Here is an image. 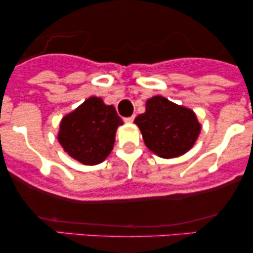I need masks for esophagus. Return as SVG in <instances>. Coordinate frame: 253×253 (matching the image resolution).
Segmentation results:
<instances>
[{
	"instance_id": "esophagus-1",
	"label": "esophagus",
	"mask_w": 253,
	"mask_h": 253,
	"mask_svg": "<svg viewBox=\"0 0 253 253\" xmlns=\"http://www.w3.org/2000/svg\"><path fill=\"white\" fill-rule=\"evenodd\" d=\"M133 121H134V115H132V117H129V118H125V123L132 124Z\"/></svg>"
}]
</instances>
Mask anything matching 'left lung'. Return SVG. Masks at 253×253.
I'll use <instances>...</instances> for the list:
<instances>
[{"label": "left lung", "instance_id": "8db88e82", "mask_svg": "<svg viewBox=\"0 0 253 253\" xmlns=\"http://www.w3.org/2000/svg\"><path fill=\"white\" fill-rule=\"evenodd\" d=\"M146 110L134 124L151 152L161 158H176L187 153L196 143L201 124L194 110L157 95L146 101Z\"/></svg>", "mask_w": 253, "mask_h": 253}]
</instances>
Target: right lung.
<instances>
[{
    "label": "right lung",
    "mask_w": 253,
    "mask_h": 253,
    "mask_svg": "<svg viewBox=\"0 0 253 253\" xmlns=\"http://www.w3.org/2000/svg\"><path fill=\"white\" fill-rule=\"evenodd\" d=\"M124 125L114 106L91 96L66 114L57 139L69 156L84 165L102 163L112 152L115 133Z\"/></svg>",
    "instance_id": "right-lung-1"
}]
</instances>
